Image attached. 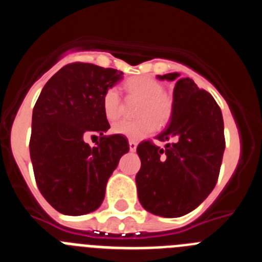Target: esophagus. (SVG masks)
I'll return each instance as SVG.
<instances>
[{"mask_svg":"<svg viewBox=\"0 0 262 262\" xmlns=\"http://www.w3.org/2000/svg\"><path fill=\"white\" fill-rule=\"evenodd\" d=\"M128 145H129V151L135 152L136 151V147H138V143L134 142V140H129Z\"/></svg>","mask_w":262,"mask_h":262,"instance_id":"34e87169","label":"esophagus"}]
</instances>
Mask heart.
<instances>
[{"instance_id": "b5f03b06", "label": "heart", "mask_w": 262, "mask_h": 262, "mask_svg": "<svg viewBox=\"0 0 262 262\" xmlns=\"http://www.w3.org/2000/svg\"><path fill=\"white\" fill-rule=\"evenodd\" d=\"M126 90L129 97L142 99L136 114V120H119L113 126V133L124 136L129 140H140L151 135L157 128V123L165 124L172 115V99L165 94V86L160 81L148 76H138L126 82ZM102 108L108 120L119 118L122 102L118 89L111 88L102 99Z\"/></svg>"}]
</instances>
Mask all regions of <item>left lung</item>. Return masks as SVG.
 Here are the masks:
<instances>
[{
	"mask_svg": "<svg viewBox=\"0 0 262 262\" xmlns=\"http://www.w3.org/2000/svg\"><path fill=\"white\" fill-rule=\"evenodd\" d=\"M174 81L169 126L156 136L164 148L138 145L142 166L136 174L139 202L147 211L178 217L196 209L216 185L224 152L222 111L206 90L180 73L157 76Z\"/></svg>",
	"mask_w": 262,
	"mask_h": 262,
	"instance_id": "obj_1",
	"label": "left lung"
}]
</instances>
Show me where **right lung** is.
<instances>
[{"mask_svg": "<svg viewBox=\"0 0 262 262\" xmlns=\"http://www.w3.org/2000/svg\"><path fill=\"white\" fill-rule=\"evenodd\" d=\"M123 72L89 62L62 67L48 80L32 110L30 157L41 195L64 215L93 212L120 157L129 151L124 136H103L110 128L102 108L108 89ZM103 136L92 148L85 133Z\"/></svg>", "mask_w": 262, "mask_h": 262, "instance_id": "1", "label": "right lung"}]
</instances>
